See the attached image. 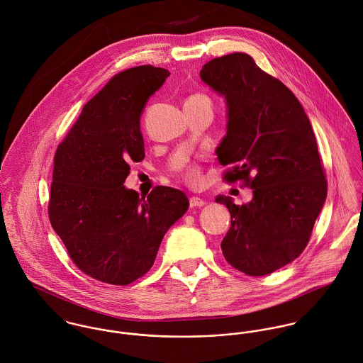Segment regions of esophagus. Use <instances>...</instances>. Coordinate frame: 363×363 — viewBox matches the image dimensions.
<instances>
[{
	"mask_svg": "<svg viewBox=\"0 0 363 363\" xmlns=\"http://www.w3.org/2000/svg\"><path fill=\"white\" fill-rule=\"evenodd\" d=\"M189 204H191V207H201V206L206 204V201L201 199V198H198V196H192L189 199Z\"/></svg>",
	"mask_w": 363,
	"mask_h": 363,
	"instance_id": "esophagus-1",
	"label": "esophagus"
}]
</instances>
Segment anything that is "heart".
<instances>
[{"mask_svg":"<svg viewBox=\"0 0 363 363\" xmlns=\"http://www.w3.org/2000/svg\"><path fill=\"white\" fill-rule=\"evenodd\" d=\"M191 97L208 99L207 96H204V94H201V93L194 94V96H191ZM184 179H185L188 184H192V185L198 184V182L201 181V168H199V165H196V164H192V165H189V167L185 169V172H184Z\"/></svg>","mask_w":363,"mask_h":363,"instance_id":"b5f03b06","label":"heart"}]
</instances>
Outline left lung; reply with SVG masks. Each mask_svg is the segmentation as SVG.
Masks as SVG:
<instances>
[{
	"instance_id": "obj_1",
	"label": "left lung",
	"mask_w": 363,
	"mask_h": 363,
	"mask_svg": "<svg viewBox=\"0 0 363 363\" xmlns=\"http://www.w3.org/2000/svg\"><path fill=\"white\" fill-rule=\"evenodd\" d=\"M201 81L228 106L227 135L217 147L228 184L242 181L253 199L228 196L225 260L247 276H266L295 260L311 240L327 196V179L309 118L294 93L245 52L213 58Z\"/></svg>"
}]
</instances>
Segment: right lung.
<instances>
[{
  "label": "right lung",
  "mask_w": 363,
  "mask_h": 363,
  "mask_svg": "<svg viewBox=\"0 0 363 363\" xmlns=\"http://www.w3.org/2000/svg\"><path fill=\"white\" fill-rule=\"evenodd\" d=\"M169 77L140 65L114 75L89 100L54 156L48 218L84 274L128 285L153 266L164 234L188 210L182 191L126 189L129 164L145 159L140 116Z\"/></svg>",
  "instance_id": "1"
}]
</instances>
